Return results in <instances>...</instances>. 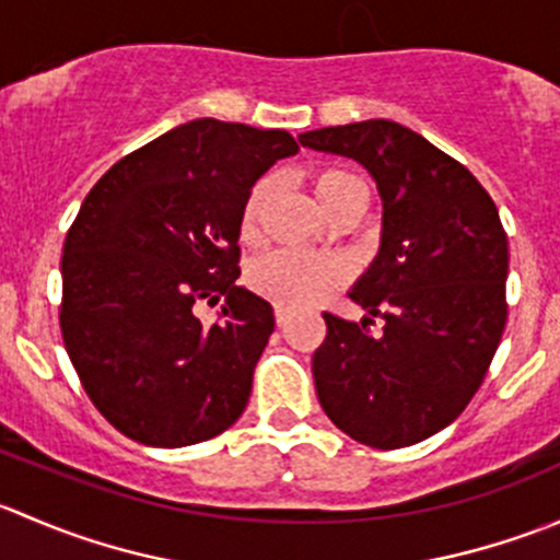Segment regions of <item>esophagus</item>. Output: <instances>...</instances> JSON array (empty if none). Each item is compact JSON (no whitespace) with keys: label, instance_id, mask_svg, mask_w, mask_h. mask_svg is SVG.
Wrapping results in <instances>:
<instances>
[{"label":"esophagus","instance_id":"esophagus-1","mask_svg":"<svg viewBox=\"0 0 560 560\" xmlns=\"http://www.w3.org/2000/svg\"><path fill=\"white\" fill-rule=\"evenodd\" d=\"M273 314H276V325H279V327H284L287 322L292 319V312H290V308H284V306H276Z\"/></svg>","mask_w":560,"mask_h":560}]
</instances>
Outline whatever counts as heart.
<instances>
[{"mask_svg": "<svg viewBox=\"0 0 560 560\" xmlns=\"http://www.w3.org/2000/svg\"><path fill=\"white\" fill-rule=\"evenodd\" d=\"M312 189L330 217L347 211H363L369 202V186L354 173L341 167H319L312 173ZM273 197V178H259L248 191L241 211V235L246 241L257 238L262 213ZM343 265L338 259L308 257L295 252H273L254 259L246 270V281L257 295L279 303V306H306L325 295L332 284L343 279Z\"/></svg>", "mask_w": 560, "mask_h": 560, "instance_id": "heart-1", "label": "heart"}]
</instances>
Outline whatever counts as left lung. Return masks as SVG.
<instances>
[{
    "label": "left lung",
    "instance_id": "left-lung-1",
    "mask_svg": "<svg viewBox=\"0 0 560 560\" xmlns=\"http://www.w3.org/2000/svg\"><path fill=\"white\" fill-rule=\"evenodd\" d=\"M298 140L363 165L382 200L380 252L349 290L365 316L322 314L316 398L354 442L409 447L466 409L499 349L510 273L499 208L460 162L404 124L369 118ZM374 315L386 327L371 337Z\"/></svg>",
    "mask_w": 560,
    "mask_h": 560
}]
</instances>
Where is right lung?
<instances>
[{"instance_id": "add662e5", "label": "right lung", "mask_w": 560, "mask_h": 560, "mask_svg": "<svg viewBox=\"0 0 560 560\" xmlns=\"http://www.w3.org/2000/svg\"><path fill=\"white\" fill-rule=\"evenodd\" d=\"M298 154L287 129L191 118L94 184L61 254V336L103 417L145 447H189L244 415L273 308L235 284L252 186ZM225 298L206 328L194 301Z\"/></svg>"}]
</instances>
